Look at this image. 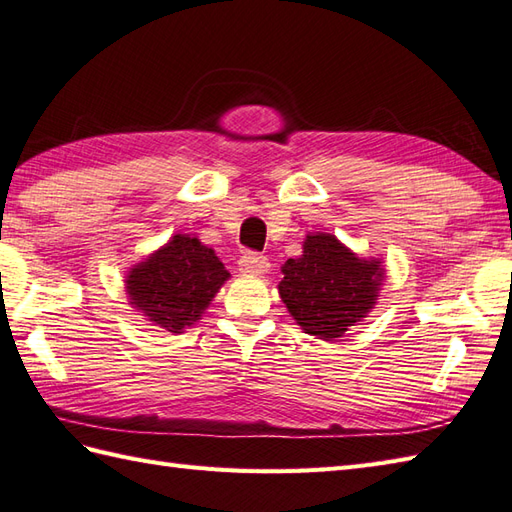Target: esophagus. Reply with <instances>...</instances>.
Wrapping results in <instances>:
<instances>
[{"mask_svg": "<svg viewBox=\"0 0 512 512\" xmlns=\"http://www.w3.org/2000/svg\"><path fill=\"white\" fill-rule=\"evenodd\" d=\"M237 266H240V272H244V275H266L270 270V261L264 255L244 253L240 261H237Z\"/></svg>", "mask_w": 512, "mask_h": 512, "instance_id": "obj_1", "label": "esophagus"}]
</instances>
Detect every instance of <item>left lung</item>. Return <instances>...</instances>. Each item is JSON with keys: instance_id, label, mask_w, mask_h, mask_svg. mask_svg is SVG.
I'll list each match as a JSON object with an SVG mask.
<instances>
[{"instance_id": "left-lung-1", "label": "left lung", "mask_w": 512, "mask_h": 512, "mask_svg": "<svg viewBox=\"0 0 512 512\" xmlns=\"http://www.w3.org/2000/svg\"><path fill=\"white\" fill-rule=\"evenodd\" d=\"M277 290L305 334L334 342L373 310L386 279L384 261L360 257L331 233H307L303 253L281 266Z\"/></svg>"}]
</instances>
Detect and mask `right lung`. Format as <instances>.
<instances>
[{
    "mask_svg": "<svg viewBox=\"0 0 512 512\" xmlns=\"http://www.w3.org/2000/svg\"><path fill=\"white\" fill-rule=\"evenodd\" d=\"M229 277L213 248L196 235L176 233L130 268L124 285L130 307L150 325L183 334L198 323Z\"/></svg>",
    "mask_w": 512,
    "mask_h": 512,
    "instance_id": "1",
    "label": "right lung"
}]
</instances>
